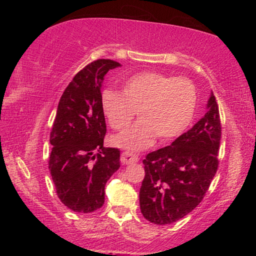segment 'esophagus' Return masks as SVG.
I'll use <instances>...</instances> for the list:
<instances>
[{
    "label": "esophagus",
    "instance_id": "obj_1",
    "mask_svg": "<svg viewBox=\"0 0 256 256\" xmlns=\"http://www.w3.org/2000/svg\"><path fill=\"white\" fill-rule=\"evenodd\" d=\"M138 160V156L132 154V152H128V151H125V152H123L122 156H120V162H122L123 164H128L136 162Z\"/></svg>",
    "mask_w": 256,
    "mask_h": 256
}]
</instances>
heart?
I'll return each instance as SVG.
<instances>
[{
  "instance_id": "b5f03b06",
  "label": "heart",
  "mask_w": 256,
  "mask_h": 256,
  "mask_svg": "<svg viewBox=\"0 0 256 256\" xmlns=\"http://www.w3.org/2000/svg\"><path fill=\"white\" fill-rule=\"evenodd\" d=\"M104 115L116 131L132 122L136 110L140 120L112 138V144L131 151L144 150L160 141L180 136L193 122L198 90L192 80L160 72H141L123 82L122 92L105 89L100 96Z\"/></svg>"
}]
</instances>
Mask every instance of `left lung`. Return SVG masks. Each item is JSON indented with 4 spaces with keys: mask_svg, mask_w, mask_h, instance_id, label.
<instances>
[{
    "mask_svg": "<svg viewBox=\"0 0 256 256\" xmlns=\"http://www.w3.org/2000/svg\"><path fill=\"white\" fill-rule=\"evenodd\" d=\"M222 123L211 92L208 112L170 146L146 154L140 188V209L154 224L184 218L198 206L218 170Z\"/></svg>",
    "mask_w": 256,
    "mask_h": 256,
    "instance_id": "8db88e82",
    "label": "left lung"
}]
</instances>
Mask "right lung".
<instances>
[{"label":"right lung","mask_w":256,"mask_h":256,"mask_svg":"<svg viewBox=\"0 0 256 256\" xmlns=\"http://www.w3.org/2000/svg\"><path fill=\"white\" fill-rule=\"evenodd\" d=\"M120 66L97 60L78 72L64 90L52 128L48 168L58 196L68 209L90 214L105 202V185L120 168V150L105 148L100 104L106 73Z\"/></svg>","instance_id":"obj_1"}]
</instances>
